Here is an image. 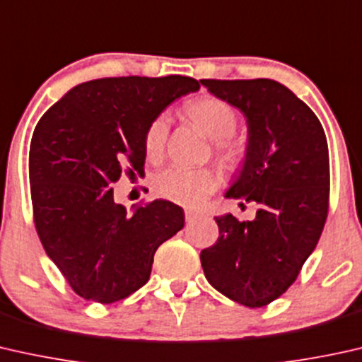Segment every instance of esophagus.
<instances>
[{
	"label": "esophagus",
	"instance_id": "obj_1",
	"mask_svg": "<svg viewBox=\"0 0 362 362\" xmlns=\"http://www.w3.org/2000/svg\"><path fill=\"white\" fill-rule=\"evenodd\" d=\"M199 217L197 212H192V211H185V218L186 222H192V220H196Z\"/></svg>",
	"mask_w": 362,
	"mask_h": 362
}]
</instances>
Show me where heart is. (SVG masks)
<instances>
[{
  "mask_svg": "<svg viewBox=\"0 0 362 362\" xmlns=\"http://www.w3.org/2000/svg\"><path fill=\"white\" fill-rule=\"evenodd\" d=\"M186 114L204 134L214 140V153L227 171H237L243 165L246 150L243 144L232 139L238 127V114L232 104L216 96H201L186 106ZM170 117L156 116L144 135L146 158L158 161L165 153ZM218 186V176L211 168L173 166L155 177V191L166 201L185 207H197Z\"/></svg>",
  "mask_w": 362,
  "mask_h": 362,
  "instance_id": "heart-1",
  "label": "heart"
}]
</instances>
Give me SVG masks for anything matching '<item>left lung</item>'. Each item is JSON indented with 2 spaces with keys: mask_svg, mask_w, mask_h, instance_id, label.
I'll use <instances>...</instances> for the list:
<instances>
[{
  "mask_svg": "<svg viewBox=\"0 0 362 362\" xmlns=\"http://www.w3.org/2000/svg\"><path fill=\"white\" fill-rule=\"evenodd\" d=\"M248 124L243 170L225 194L258 206L255 220L216 217L218 238L201 251L207 281L250 308L294 284L328 216L329 158L320 120L289 88L268 78L201 80Z\"/></svg>",
  "mask_w": 362,
  "mask_h": 362,
  "instance_id": "left-lung-1",
  "label": "left lung"
}]
</instances>
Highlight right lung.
<instances>
[{
    "mask_svg": "<svg viewBox=\"0 0 362 362\" xmlns=\"http://www.w3.org/2000/svg\"><path fill=\"white\" fill-rule=\"evenodd\" d=\"M189 76L101 78L71 88L35 125L29 150L34 223L45 253L86 300L112 303L148 281L155 251L185 227L182 209L156 201L127 214L112 185L144 171V135Z\"/></svg>",
    "mask_w": 362,
    "mask_h": 362,
    "instance_id": "1",
    "label": "right lung"
}]
</instances>
